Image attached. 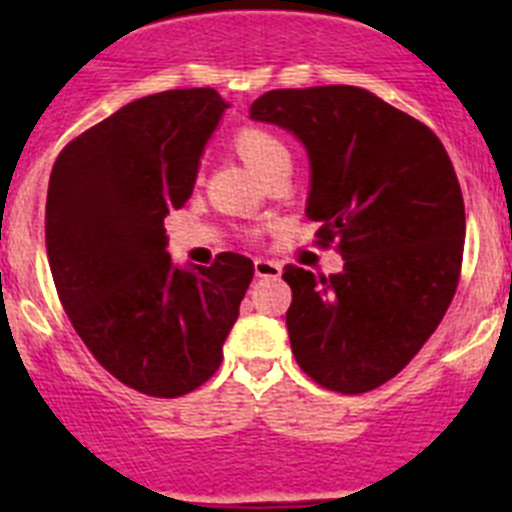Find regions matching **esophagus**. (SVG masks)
I'll use <instances>...</instances> for the list:
<instances>
[{"instance_id":"obj_1","label":"esophagus","mask_w":512,"mask_h":512,"mask_svg":"<svg viewBox=\"0 0 512 512\" xmlns=\"http://www.w3.org/2000/svg\"><path fill=\"white\" fill-rule=\"evenodd\" d=\"M253 269H256V277L261 279H277L282 274V264L271 259H256L253 261Z\"/></svg>"}]
</instances>
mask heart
Returning a JSON list of instances; mask_svg holds the SVG:
<instances>
[{
  "label": "heart",
  "instance_id": "b5f03b06",
  "mask_svg": "<svg viewBox=\"0 0 512 512\" xmlns=\"http://www.w3.org/2000/svg\"><path fill=\"white\" fill-rule=\"evenodd\" d=\"M233 148L264 179L277 166L289 164L287 143L274 130L264 128V125H243V128L235 130Z\"/></svg>",
  "mask_w": 512,
  "mask_h": 512
}]
</instances>
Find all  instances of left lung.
<instances>
[{
  "label": "left lung",
  "mask_w": 512,
  "mask_h": 512,
  "mask_svg": "<svg viewBox=\"0 0 512 512\" xmlns=\"http://www.w3.org/2000/svg\"><path fill=\"white\" fill-rule=\"evenodd\" d=\"M251 117L287 128L310 156L305 215L341 274L284 266L292 354L325 390L361 395L400 374L454 300L464 197L428 125L361 87L274 89Z\"/></svg>",
  "instance_id": "obj_1"
}]
</instances>
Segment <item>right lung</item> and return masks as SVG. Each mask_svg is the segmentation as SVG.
I'll return each mask as SVG.
<instances>
[{
  "instance_id": "add662e5",
  "label": "right lung",
  "mask_w": 512,
  "mask_h": 512,
  "mask_svg": "<svg viewBox=\"0 0 512 512\" xmlns=\"http://www.w3.org/2000/svg\"><path fill=\"white\" fill-rule=\"evenodd\" d=\"M228 104L210 87L135 99L58 153L45 248L58 300L94 359L151 397L197 390L253 279V261L217 253L176 269L164 217L189 200L200 156Z\"/></svg>"
}]
</instances>
